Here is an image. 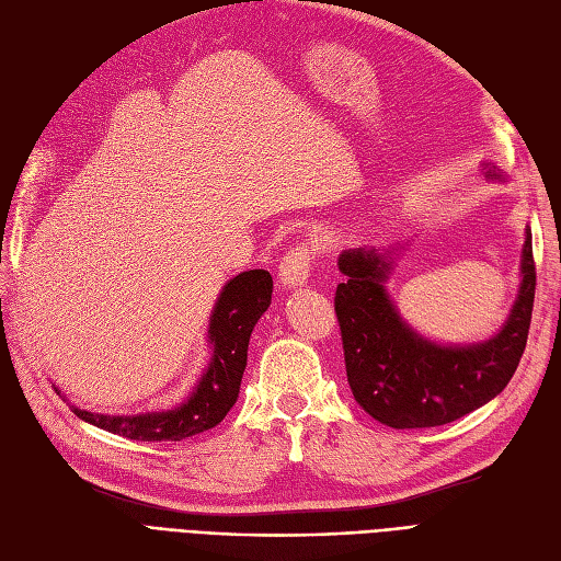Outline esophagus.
Returning a JSON list of instances; mask_svg holds the SVG:
<instances>
[{
	"label": "esophagus",
	"instance_id": "esophagus-1",
	"mask_svg": "<svg viewBox=\"0 0 561 561\" xmlns=\"http://www.w3.org/2000/svg\"><path fill=\"white\" fill-rule=\"evenodd\" d=\"M311 250L309 245L297 243L285 252V257L280 260L278 266V283L285 287V290H295V287H304L309 283L311 276Z\"/></svg>",
	"mask_w": 561,
	"mask_h": 561
}]
</instances>
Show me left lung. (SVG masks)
<instances>
[{
    "instance_id": "obj_1",
    "label": "left lung",
    "mask_w": 561,
    "mask_h": 561,
    "mask_svg": "<svg viewBox=\"0 0 561 561\" xmlns=\"http://www.w3.org/2000/svg\"><path fill=\"white\" fill-rule=\"evenodd\" d=\"M482 175L507 182L501 168L482 161ZM404 245L348 248L336 266L334 311L344 339L346 377L363 410L390 428H433L494 400L513 379L529 336L536 268L531 229H524L519 287L499 332L472 344H439L407 322L388 280Z\"/></svg>"
}]
</instances>
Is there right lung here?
I'll list each match as a JSON object with an SVG mask.
<instances>
[{"mask_svg": "<svg viewBox=\"0 0 561 561\" xmlns=\"http://www.w3.org/2000/svg\"><path fill=\"white\" fill-rule=\"evenodd\" d=\"M271 290L274 280L264 268L243 271L225 283L208 320V367L180 404L140 414H98L72 404V412L91 426L140 443H180L215 428L239 400L250 334L268 309Z\"/></svg>", "mask_w": 561, "mask_h": 561, "instance_id": "right-lung-1", "label": "right lung"}]
</instances>
